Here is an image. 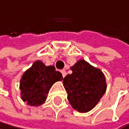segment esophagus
<instances>
[{
  "label": "esophagus",
  "mask_w": 129,
  "mask_h": 129,
  "mask_svg": "<svg viewBox=\"0 0 129 129\" xmlns=\"http://www.w3.org/2000/svg\"><path fill=\"white\" fill-rule=\"evenodd\" d=\"M61 73H62V76H63V77H65V76H66V75H67V71H66L65 69H63V70L61 71Z\"/></svg>",
  "instance_id": "esophagus-1"
}]
</instances>
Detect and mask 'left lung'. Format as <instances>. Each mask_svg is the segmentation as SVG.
<instances>
[{
    "instance_id": "8db88e82",
    "label": "left lung",
    "mask_w": 129,
    "mask_h": 129,
    "mask_svg": "<svg viewBox=\"0 0 129 129\" xmlns=\"http://www.w3.org/2000/svg\"><path fill=\"white\" fill-rule=\"evenodd\" d=\"M71 70L72 73L63 79L67 99L77 111H89L98 103L107 90L104 74L84 59L76 62Z\"/></svg>"
}]
</instances>
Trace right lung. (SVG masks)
<instances>
[{
	"label": "right lung",
	"instance_id": "add662e5",
	"mask_svg": "<svg viewBox=\"0 0 129 129\" xmlns=\"http://www.w3.org/2000/svg\"><path fill=\"white\" fill-rule=\"evenodd\" d=\"M62 80V74L53 66H45L41 61H36L20 80L21 98L29 106H41L53 84Z\"/></svg>",
	"mask_w": 129,
	"mask_h": 129
}]
</instances>
